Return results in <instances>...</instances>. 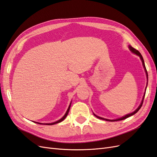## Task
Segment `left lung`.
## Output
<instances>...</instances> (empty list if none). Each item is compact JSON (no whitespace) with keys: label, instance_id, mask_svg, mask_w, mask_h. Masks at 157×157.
<instances>
[{"label":"left lung","instance_id":"left-lung-1","mask_svg":"<svg viewBox=\"0 0 157 157\" xmlns=\"http://www.w3.org/2000/svg\"><path fill=\"white\" fill-rule=\"evenodd\" d=\"M129 49L130 50V51L132 52V53L136 54V55L140 57V59H141V61H142V64H143V66H144V67L145 71V73H146V75H147V80H148V74H147V69H146V67H145V63H144V58H143V57H142L141 54H140V52L138 50H137L136 49H135V48H133V47H132V46H130V45H129ZM146 88H147V87L145 88V90H146ZM145 92L144 93V97H143V99H142V101H141V104H140V106H139L138 107H137V109H136V111H134V112L132 113L128 114V115H125V116H124V117H121V118H117V119H115V120H109V119H107V118H102V117H98V116H97V115H95L94 113V115L95 116H96L97 118H99V119L105 120V121H111V122H114V121H122V120L126 119V118L129 117H131V116H132V115H134V114H136V113L137 111H138L140 110V108H141V106H142V105H143V102H144V98H145Z\"/></svg>","mask_w":157,"mask_h":157}]
</instances>
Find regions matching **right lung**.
Returning <instances> with one entry per match:
<instances>
[{"label":"right lung","mask_w":157,"mask_h":157,"mask_svg":"<svg viewBox=\"0 0 157 157\" xmlns=\"http://www.w3.org/2000/svg\"><path fill=\"white\" fill-rule=\"evenodd\" d=\"M71 103H70V105H69V107H68V109H67V111H66V113H65V115L61 118V119H59V121H56V122H52V123H46V124H44V123H40V122H35V123H37V124H45V125H53V124H57V123H59V122H61V121H63L65 118H66V117L67 116V115H68V113H69V109H70V107H71Z\"/></svg>","instance_id":"right-lung-1"}]
</instances>
